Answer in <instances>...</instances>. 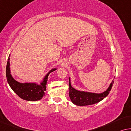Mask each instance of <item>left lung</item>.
<instances>
[{"label": "left lung", "instance_id": "8db88e82", "mask_svg": "<svg viewBox=\"0 0 131 131\" xmlns=\"http://www.w3.org/2000/svg\"><path fill=\"white\" fill-rule=\"evenodd\" d=\"M69 81V97L73 104L78 106H85L100 102L107 96L113 85L114 80H112L106 91L101 93H92L84 91H80L72 86L71 78Z\"/></svg>", "mask_w": 131, "mask_h": 131}]
</instances>
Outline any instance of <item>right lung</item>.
<instances>
[{"mask_svg": "<svg viewBox=\"0 0 131 131\" xmlns=\"http://www.w3.org/2000/svg\"><path fill=\"white\" fill-rule=\"evenodd\" d=\"M10 56H9L7 62L6 75L8 82L12 90L23 100L35 102L41 100L45 95L48 77L51 72L57 69L56 68H52L46 74L41 80L40 84L36 82H19L13 78L10 72Z\"/></svg>", "mask_w": 131, "mask_h": 131, "instance_id": "1", "label": "right lung"}]
</instances>
